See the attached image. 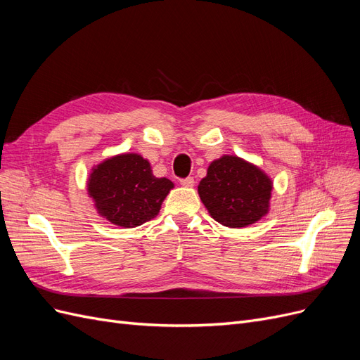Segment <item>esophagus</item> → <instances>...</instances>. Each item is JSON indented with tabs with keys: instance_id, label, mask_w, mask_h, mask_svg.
Returning <instances> with one entry per match:
<instances>
[{
	"instance_id": "obj_1",
	"label": "esophagus",
	"mask_w": 360,
	"mask_h": 360,
	"mask_svg": "<svg viewBox=\"0 0 360 360\" xmlns=\"http://www.w3.org/2000/svg\"><path fill=\"white\" fill-rule=\"evenodd\" d=\"M180 184H181V186H184V188H192V186L195 184V180H193V177L180 179Z\"/></svg>"
}]
</instances>
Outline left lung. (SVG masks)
<instances>
[{"label": "left lung", "mask_w": 360, "mask_h": 360, "mask_svg": "<svg viewBox=\"0 0 360 360\" xmlns=\"http://www.w3.org/2000/svg\"><path fill=\"white\" fill-rule=\"evenodd\" d=\"M272 181L257 167L237 156L210 164L198 193L212 217L229 228H244L268 213Z\"/></svg>", "instance_id": "left-lung-1"}]
</instances>
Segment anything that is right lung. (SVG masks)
<instances>
[{
	"label": "right lung",
	"instance_id": "obj_1",
	"mask_svg": "<svg viewBox=\"0 0 360 360\" xmlns=\"http://www.w3.org/2000/svg\"><path fill=\"white\" fill-rule=\"evenodd\" d=\"M172 186L165 177H155L143 156L125 153L96 165L88 191L103 217L122 228H135L158 216Z\"/></svg>",
	"mask_w": 360,
	"mask_h": 360
}]
</instances>
